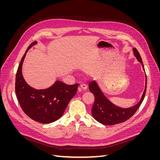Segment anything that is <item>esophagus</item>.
<instances>
[{
    "label": "esophagus",
    "mask_w": 160,
    "mask_h": 160,
    "mask_svg": "<svg viewBox=\"0 0 160 160\" xmlns=\"http://www.w3.org/2000/svg\"><path fill=\"white\" fill-rule=\"evenodd\" d=\"M81 90H86L87 89H88V86H87V85L84 84V83H82L80 85V88Z\"/></svg>",
    "instance_id": "obj_1"
}]
</instances>
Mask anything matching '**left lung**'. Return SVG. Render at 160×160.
Wrapping results in <instances>:
<instances>
[{"instance_id": "obj_1", "label": "left lung", "mask_w": 160, "mask_h": 160, "mask_svg": "<svg viewBox=\"0 0 160 160\" xmlns=\"http://www.w3.org/2000/svg\"><path fill=\"white\" fill-rule=\"evenodd\" d=\"M133 52L137 59L142 64L143 70H145L142 57L138 51L133 49ZM146 88L147 77L146 75V88L141 100L133 107L123 109L118 107L109 101L103 95L96 82L95 81H91L89 84V89L95 97V102L91 109L92 115L98 122L106 125H113L125 122L132 117L141 105L146 95Z\"/></svg>"}]
</instances>
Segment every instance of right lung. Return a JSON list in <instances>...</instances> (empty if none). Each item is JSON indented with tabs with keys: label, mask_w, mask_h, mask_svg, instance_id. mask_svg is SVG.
<instances>
[{
	"label": "right lung",
	"mask_w": 160,
	"mask_h": 160,
	"mask_svg": "<svg viewBox=\"0 0 160 160\" xmlns=\"http://www.w3.org/2000/svg\"><path fill=\"white\" fill-rule=\"evenodd\" d=\"M35 44L37 41L32 42L22 57L16 74L15 92L18 103L28 117L41 123H49L63 115L79 84L69 85L57 81L51 88L41 90L28 85L22 75V65L28 50Z\"/></svg>",
	"instance_id": "obj_1"
}]
</instances>
